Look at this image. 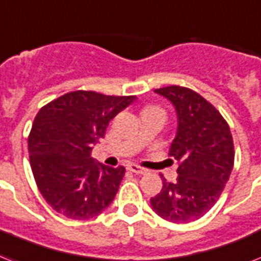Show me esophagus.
Segmentation results:
<instances>
[{
    "label": "esophagus",
    "instance_id": "1",
    "mask_svg": "<svg viewBox=\"0 0 261 261\" xmlns=\"http://www.w3.org/2000/svg\"><path fill=\"white\" fill-rule=\"evenodd\" d=\"M127 169L130 171H133V173H135V174H146V169H143V167L141 166H138V165H134V164H131L127 166Z\"/></svg>",
    "mask_w": 261,
    "mask_h": 261
}]
</instances>
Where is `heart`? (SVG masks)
Listing matches in <instances>:
<instances>
[{
    "mask_svg": "<svg viewBox=\"0 0 261 261\" xmlns=\"http://www.w3.org/2000/svg\"><path fill=\"white\" fill-rule=\"evenodd\" d=\"M149 109H154V107H147V109H146V110H149Z\"/></svg>",
    "mask_w": 261,
    "mask_h": 261,
    "instance_id": "obj_1",
    "label": "heart"
}]
</instances>
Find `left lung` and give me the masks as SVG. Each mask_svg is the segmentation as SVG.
Masks as SVG:
<instances>
[{
	"label": "left lung",
	"instance_id": "obj_1",
	"mask_svg": "<svg viewBox=\"0 0 261 261\" xmlns=\"http://www.w3.org/2000/svg\"><path fill=\"white\" fill-rule=\"evenodd\" d=\"M174 106L177 133L169 155L179 162L175 182L162 177V190L150 200L152 211L175 224L198 220L209 212L233 169L229 126L217 110L194 91L179 86L155 90Z\"/></svg>",
	"mask_w": 261,
	"mask_h": 261
}]
</instances>
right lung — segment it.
<instances>
[{
  "label": "right lung",
  "mask_w": 261,
  "mask_h": 261,
  "mask_svg": "<svg viewBox=\"0 0 261 261\" xmlns=\"http://www.w3.org/2000/svg\"><path fill=\"white\" fill-rule=\"evenodd\" d=\"M135 99L75 91L37 112L28 138L31 167L40 193L60 215L92 219L114 201L126 169L96 162L91 151Z\"/></svg>",
  "instance_id": "right-lung-1"
}]
</instances>
